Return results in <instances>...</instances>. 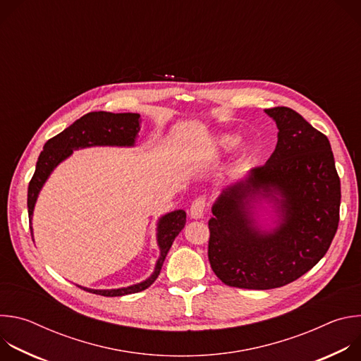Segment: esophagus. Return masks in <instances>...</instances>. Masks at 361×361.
I'll list each match as a JSON object with an SVG mask.
<instances>
[{"mask_svg":"<svg viewBox=\"0 0 361 361\" xmlns=\"http://www.w3.org/2000/svg\"><path fill=\"white\" fill-rule=\"evenodd\" d=\"M204 213H205V200L204 198L194 200L190 207V217L197 220V219H201Z\"/></svg>","mask_w":361,"mask_h":361,"instance_id":"34e87169","label":"esophagus"}]
</instances>
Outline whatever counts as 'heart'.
Masks as SVG:
<instances>
[{
  "instance_id": "1",
  "label": "heart",
  "mask_w": 361,
  "mask_h": 361,
  "mask_svg": "<svg viewBox=\"0 0 361 361\" xmlns=\"http://www.w3.org/2000/svg\"><path fill=\"white\" fill-rule=\"evenodd\" d=\"M235 141H237V138H235L234 135L223 134V135H220V137L217 138V141H216V147L227 149V148H230L231 145H234V144H235Z\"/></svg>"
}]
</instances>
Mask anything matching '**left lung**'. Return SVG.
Returning a JSON list of instances; mask_svg holds the SVG:
<instances>
[{
	"mask_svg": "<svg viewBox=\"0 0 361 361\" xmlns=\"http://www.w3.org/2000/svg\"><path fill=\"white\" fill-rule=\"evenodd\" d=\"M264 111L279 128L276 149L221 191L209 220L213 271L248 290L277 288L312 270L334 238L341 200L329 138L288 107Z\"/></svg>",
	"mask_w": 361,
	"mask_h": 361,
	"instance_id": "left-lung-1",
	"label": "left lung"
}]
</instances>
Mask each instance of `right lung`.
Returning a JSON list of instances; mask_svg holds the SVG:
<instances>
[{
	"instance_id": "1",
	"label": "right lung",
	"mask_w": 361,
	"mask_h": 361,
	"mask_svg": "<svg viewBox=\"0 0 361 361\" xmlns=\"http://www.w3.org/2000/svg\"><path fill=\"white\" fill-rule=\"evenodd\" d=\"M140 114L137 113H120L113 114L107 111H94L82 116L75 123H73L63 133L57 134L44 144L41 151L35 173L28 185V217L30 230L32 233V214L37 198L45 181L51 176L57 166L67 160L75 149L88 147H134L138 133H140ZM185 226V212L174 210L161 216L157 221V244L160 248V257L154 267V271L148 279L137 284L110 290H95L78 286L80 288L90 291L92 294H99L106 297H120L133 293H138L149 287L159 277L166 255L171 248L173 241L180 234Z\"/></svg>"
}]
</instances>
